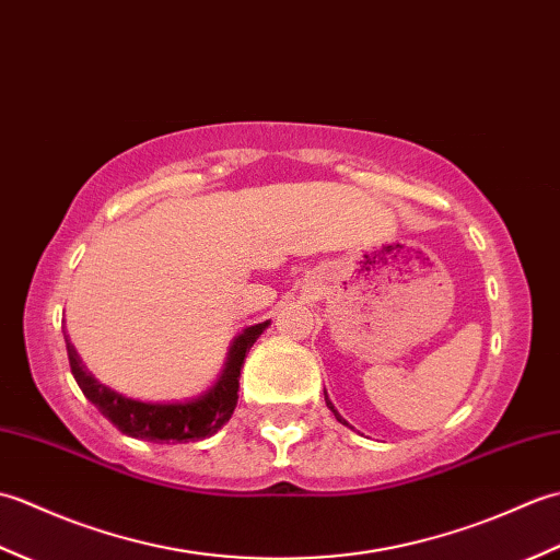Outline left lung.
<instances>
[{"label":"left lung","instance_id":"left-lung-1","mask_svg":"<svg viewBox=\"0 0 560 560\" xmlns=\"http://www.w3.org/2000/svg\"><path fill=\"white\" fill-rule=\"evenodd\" d=\"M325 401H327V407H329V411H331V413H335V416H337V421H339V423H343V425H349V423H347V421H343V419H341V416H339V413H337V409H335V407H331V401H329V399H327V395H325Z\"/></svg>","mask_w":560,"mask_h":560}]
</instances>
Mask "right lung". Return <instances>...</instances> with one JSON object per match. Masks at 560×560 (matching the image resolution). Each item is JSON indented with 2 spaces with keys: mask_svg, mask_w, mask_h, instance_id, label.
Masks as SVG:
<instances>
[{
  "mask_svg": "<svg viewBox=\"0 0 560 560\" xmlns=\"http://www.w3.org/2000/svg\"><path fill=\"white\" fill-rule=\"evenodd\" d=\"M269 323L247 327L241 337L235 339L229 363L221 380L213 385L205 397L185 404H149L117 395L110 387L101 385L93 377L86 365L81 363L74 347L67 339V355L77 385L81 387L86 399L96 407L105 419H108L117 431L132 435L139 440H151V443H189V440L209 438L231 419L237 404V377L247 359V351Z\"/></svg>",
  "mask_w": 560,
  "mask_h": 560,
  "instance_id": "obj_1",
  "label": "right lung"
}]
</instances>
